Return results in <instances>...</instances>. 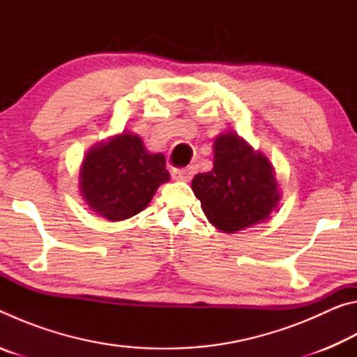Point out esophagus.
Here are the masks:
<instances>
[{
  "instance_id": "1",
  "label": "esophagus",
  "mask_w": 357,
  "mask_h": 357,
  "mask_svg": "<svg viewBox=\"0 0 357 357\" xmlns=\"http://www.w3.org/2000/svg\"><path fill=\"white\" fill-rule=\"evenodd\" d=\"M172 178L174 181H190L193 178V168H173L172 170Z\"/></svg>"
}]
</instances>
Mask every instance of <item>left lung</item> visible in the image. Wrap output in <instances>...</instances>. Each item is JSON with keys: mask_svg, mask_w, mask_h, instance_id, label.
<instances>
[{"mask_svg": "<svg viewBox=\"0 0 357 357\" xmlns=\"http://www.w3.org/2000/svg\"><path fill=\"white\" fill-rule=\"evenodd\" d=\"M204 215L223 233H238L271 219L282 198L275 168L234 132L214 138V167L192 179Z\"/></svg>", "mask_w": 357, "mask_h": 357, "instance_id": "1", "label": "left lung"}]
</instances>
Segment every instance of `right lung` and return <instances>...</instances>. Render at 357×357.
<instances>
[{"mask_svg": "<svg viewBox=\"0 0 357 357\" xmlns=\"http://www.w3.org/2000/svg\"><path fill=\"white\" fill-rule=\"evenodd\" d=\"M170 181L162 153H149L140 135L123 130L84 154L78 187L88 208L110 222L130 219Z\"/></svg>", "mask_w": 357, "mask_h": 357, "instance_id": "1", "label": "right lung"}]
</instances>
